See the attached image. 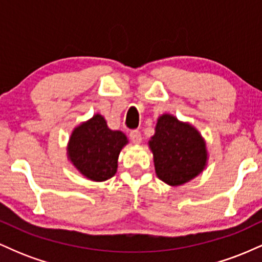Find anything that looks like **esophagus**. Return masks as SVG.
<instances>
[{"instance_id":"obj_1","label":"esophagus","mask_w":262,"mask_h":262,"mask_svg":"<svg viewBox=\"0 0 262 262\" xmlns=\"http://www.w3.org/2000/svg\"><path fill=\"white\" fill-rule=\"evenodd\" d=\"M129 137H130V140L133 141L134 144H139L141 141V133L138 129H135V130H132L130 133H129Z\"/></svg>"}]
</instances>
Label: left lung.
<instances>
[{
  "label": "left lung",
  "mask_w": 262,
  "mask_h": 262,
  "mask_svg": "<svg viewBox=\"0 0 262 262\" xmlns=\"http://www.w3.org/2000/svg\"><path fill=\"white\" fill-rule=\"evenodd\" d=\"M156 175L170 186L188 182L202 172L207 162L206 143L188 123L162 114L149 141Z\"/></svg>",
  "instance_id": "8db88e82"
}]
</instances>
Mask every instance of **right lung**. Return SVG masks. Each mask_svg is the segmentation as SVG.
I'll return each mask as SVG.
<instances>
[{
	"label": "right lung",
	"instance_id": "obj_1",
	"mask_svg": "<svg viewBox=\"0 0 262 262\" xmlns=\"http://www.w3.org/2000/svg\"><path fill=\"white\" fill-rule=\"evenodd\" d=\"M128 143L119 130H111L101 114L75 128L68 146L74 166L92 181H106L117 172L119 152Z\"/></svg>",
	"mask_w": 262,
	"mask_h": 262
}]
</instances>
